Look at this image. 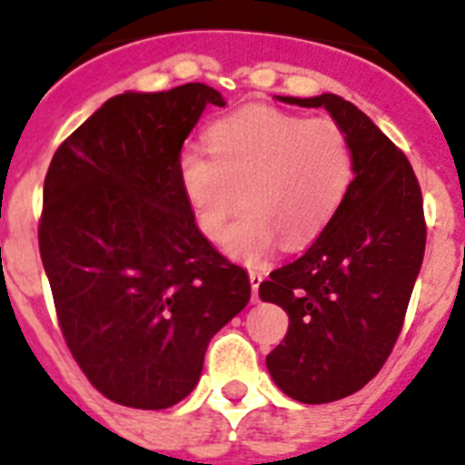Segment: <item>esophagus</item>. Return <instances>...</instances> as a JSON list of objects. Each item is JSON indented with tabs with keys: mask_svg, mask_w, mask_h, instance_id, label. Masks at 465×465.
<instances>
[{
	"mask_svg": "<svg viewBox=\"0 0 465 465\" xmlns=\"http://www.w3.org/2000/svg\"><path fill=\"white\" fill-rule=\"evenodd\" d=\"M263 278H266V273H263V271H259V268L249 271V282H252V297H254V302H259V285Z\"/></svg>",
	"mask_w": 465,
	"mask_h": 465,
	"instance_id": "34e87169",
	"label": "esophagus"
}]
</instances>
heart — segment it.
<instances>
[{
    "instance_id": "obj_1",
    "label": "heart",
    "mask_w": 465,
    "mask_h": 465,
    "mask_svg": "<svg viewBox=\"0 0 465 465\" xmlns=\"http://www.w3.org/2000/svg\"><path fill=\"white\" fill-rule=\"evenodd\" d=\"M204 154L185 147L178 178L199 232L240 261L263 259L285 242L302 247L323 232L354 180V149L347 133L328 116L254 106L216 121L206 130Z\"/></svg>"
}]
</instances>
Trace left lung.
<instances>
[{"mask_svg":"<svg viewBox=\"0 0 465 465\" xmlns=\"http://www.w3.org/2000/svg\"><path fill=\"white\" fill-rule=\"evenodd\" d=\"M280 102L325 109L354 149V180L332 221L259 285V297L290 316L268 373L287 397L328 404L359 392L392 354L423 263V194L404 152L351 102Z\"/></svg>","mask_w":465,"mask_h":465,"instance_id":"obj_1","label":"left lung"}]
</instances>
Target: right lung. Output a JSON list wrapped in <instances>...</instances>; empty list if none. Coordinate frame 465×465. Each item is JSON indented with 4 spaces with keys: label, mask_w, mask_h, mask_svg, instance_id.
<instances>
[{
    "label": "right lung",
    "mask_w": 465,
    "mask_h": 465,
    "mask_svg": "<svg viewBox=\"0 0 465 465\" xmlns=\"http://www.w3.org/2000/svg\"><path fill=\"white\" fill-rule=\"evenodd\" d=\"M209 104L225 106L202 83L116 94L61 142L45 178L37 240L61 335L116 404L185 399L211 337L252 294L180 187V149Z\"/></svg>",
    "instance_id": "right-lung-1"
}]
</instances>
